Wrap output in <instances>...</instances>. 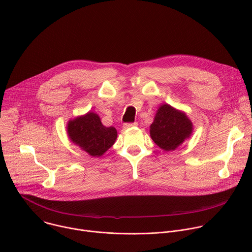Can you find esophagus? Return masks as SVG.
<instances>
[{
    "instance_id": "obj_1",
    "label": "esophagus",
    "mask_w": 252,
    "mask_h": 252,
    "mask_svg": "<svg viewBox=\"0 0 252 252\" xmlns=\"http://www.w3.org/2000/svg\"><path fill=\"white\" fill-rule=\"evenodd\" d=\"M137 126V123H127V124L124 125V127L125 128H130V127H133V126Z\"/></svg>"
}]
</instances>
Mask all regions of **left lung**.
I'll list each match as a JSON object with an SVG mask.
<instances>
[{
    "mask_svg": "<svg viewBox=\"0 0 252 252\" xmlns=\"http://www.w3.org/2000/svg\"><path fill=\"white\" fill-rule=\"evenodd\" d=\"M193 125L187 114L168 103H162L150 126V134L156 145L165 152L175 151L190 137Z\"/></svg>",
    "mask_w": 252,
    "mask_h": 252,
    "instance_id": "obj_1",
    "label": "left lung"
}]
</instances>
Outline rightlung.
<instances>
[{
	"mask_svg": "<svg viewBox=\"0 0 252 252\" xmlns=\"http://www.w3.org/2000/svg\"><path fill=\"white\" fill-rule=\"evenodd\" d=\"M66 133L71 142L93 158H100L113 147L118 137L116 127L104 126L94 112L69 120Z\"/></svg>",
	"mask_w": 252,
	"mask_h": 252,
	"instance_id": "right-lung-1",
	"label": "right lung"
}]
</instances>
